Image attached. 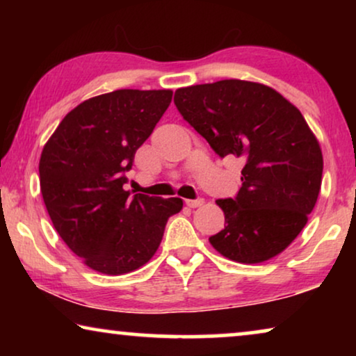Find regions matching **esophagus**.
I'll return each mask as SVG.
<instances>
[{
	"label": "esophagus",
	"instance_id": "34e87169",
	"mask_svg": "<svg viewBox=\"0 0 356 356\" xmlns=\"http://www.w3.org/2000/svg\"><path fill=\"white\" fill-rule=\"evenodd\" d=\"M184 204H186V206L191 207V209L201 207L202 204H204V199L202 197H199V199H186V201H184Z\"/></svg>",
	"mask_w": 356,
	"mask_h": 356
}]
</instances>
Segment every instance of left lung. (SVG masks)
I'll list each match as a JSON object with an SVG mask.
<instances>
[{
    "instance_id": "obj_1",
    "label": "left lung",
    "mask_w": 356,
    "mask_h": 356,
    "mask_svg": "<svg viewBox=\"0 0 356 356\" xmlns=\"http://www.w3.org/2000/svg\"><path fill=\"white\" fill-rule=\"evenodd\" d=\"M173 100L218 157L245 163L236 197L217 201L227 225L211 245L243 264L280 254L308 222L323 179V152L303 115L277 90L240 79L183 87Z\"/></svg>"
}]
</instances>
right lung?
I'll use <instances>...</instances> for the list:
<instances>
[{
  "mask_svg": "<svg viewBox=\"0 0 356 356\" xmlns=\"http://www.w3.org/2000/svg\"><path fill=\"white\" fill-rule=\"evenodd\" d=\"M172 90L120 89L71 110L42 150L43 202L67 248L106 275L133 272L159 250L179 197L124 191L134 154L172 102Z\"/></svg>",
  "mask_w": 356,
  "mask_h": 356,
  "instance_id": "1",
  "label": "right lung"
}]
</instances>
